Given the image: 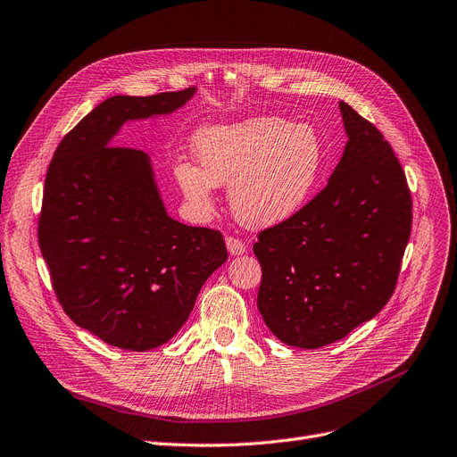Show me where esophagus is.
<instances>
[{
	"mask_svg": "<svg viewBox=\"0 0 457 457\" xmlns=\"http://www.w3.org/2000/svg\"><path fill=\"white\" fill-rule=\"evenodd\" d=\"M227 249L230 254H244L247 251V245L244 240L236 236H227Z\"/></svg>",
	"mask_w": 457,
	"mask_h": 457,
	"instance_id": "obj_1",
	"label": "esophagus"
}]
</instances>
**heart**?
I'll list each match as a JSON object with an SVG mask.
<instances>
[{"label":"heart","instance_id":"obj_1","mask_svg":"<svg viewBox=\"0 0 457 457\" xmlns=\"http://www.w3.org/2000/svg\"><path fill=\"white\" fill-rule=\"evenodd\" d=\"M199 167L179 163L186 199L208 208L213 186H230L234 215L247 227H270L294 215L314 193L329 152L312 124L253 117L215 124L193 137Z\"/></svg>","mask_w":457,"mask_h":457}]
</instances>
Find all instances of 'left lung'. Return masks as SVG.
I'll return each mask as SVG.
<instances>
[{"label": "left lung", "mask_w": 457, "mask_h": 457, "mask_svg": "<svg viewBox=\"0 0 457 457\" xmlns=\"http://www.w3.org/2000/svg\"><path fill=\"white\" fill-rule=\"evenodd\" d=\"M340 112L350 141L329 184L253 245L260 314L278 340L305 350L386 305L411 236V191L393 146L352 105Z\"/></svg>", "instance_id": "left-lung-1"}]
</instances>
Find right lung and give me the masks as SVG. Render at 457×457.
Listing matches in <instances>:
<instances>
[{
	"label": "right lung",
	"instance_id": "obj_1",
	"mask_svg": "<svg viewBox=\"0 0 457 457\" xmlns=\"http://www.w3.org/2000/svg\"><path fill=\"white\" fill-rule=\"evenodd\" d=\"M193 93L107 98L48 165L38 247L54 292L76 325L120 350L175 337L228 256L220 230L170 220L143 150L112 145L126 120L175 112Z\"/></svg>",
	"mask_w": 457,
	"mask_h": 457
}]
</instances>
